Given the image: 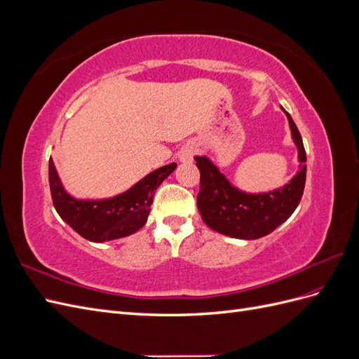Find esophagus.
<instances>
[{
	"label": "esophagus",
	"instance_id": "obj_1",
	"mask_svg": "<svg viewBox=\"0 0 359 359\" xmlns=\"http://www.w3.org/2000/svg\"><path fill=\"white\" fill-rule=\"evenodd\" d=\"M194 153H196V147H194L193 144H187L186 147H184V148L180 151V160L184 161V163H186V161H191Z\"/></svg>",
	"mask_w": 359,
	"mask_h": 359
}]
</instances>
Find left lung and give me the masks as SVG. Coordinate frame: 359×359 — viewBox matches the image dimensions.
I'll use <instances>...</instances> for the list:
<instances>
[{"instance_id": "left-lung-1", "label": "left lung", "mask_w": 359, "mask_h": 359, "mask_svg": "<svg viewBox=\"0 0 359 359\" xmlns=\"http://www.w3.org/2000/svg\"><path fill=\"white\" fill-rule=\"evenodd\" d=\"M283 112L299 161V172L286 186L266 193H245L233 187L208 157H194L201 170L198 210L212 231L240 240H257L277 229L297 210L306 186L307 157L295 123L285 109Z\"/></svg>"}]
</instances>
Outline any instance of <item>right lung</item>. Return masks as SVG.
Listing matches in <instances>:
<instances>
[{
  "mask_svg": "<svg viewBox=\"0 0 359 359\" xmlns=\"http://www.w3.org/2000/svg\"><path fill=\"white\" fill-rule=\"evenodd\" d=\"M177 163L161 166L137 181L127 191L109 199H74L62 187L58 172L49 158L52 202L61 219L85 240L104 243L137 232L147 223L154 193L175 170Z\"/></svg>",
  "mask_w": 359,
  "mask_h": 359,
  "instance_id": "obj_1",
  "label": "right lung"
}]
</instances>
